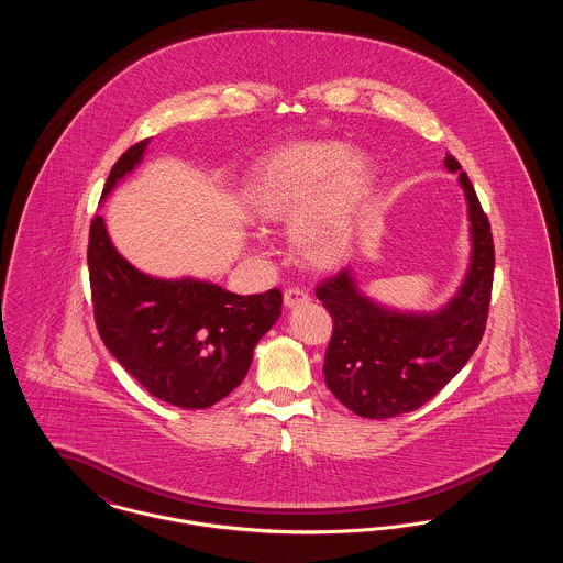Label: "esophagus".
Listing matches in <instances>:
<instances>
[{
	"instance_id": "34e87169",
	"label": "esophagus",
	"mask_w": 563,
	"mask_h": 563,
	"mask_svg": "<svg viewBox=\"0 0 563 563\" xmlns=\"http://www.w3.org/2000/svg\"><path fill=\"white\" fill-rule=\"evenodd\" d=\"M283 299H285V306H287V308H295V306L308 303V301H310V295L306 294L303 289L291 287V289H287V291H285Z\"/></svg>"
}]
</instances>
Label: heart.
Listing matches in <instances>:
<instances>
[{"label": "heart", "instance_id": "heart-1", "mask_svg": "<svg viewBox=\"0 0 563 563\" xmlns=\"http://www.w3.org/2000/svg\"><path fill=\"white\" fill-rule=\"evenodd\" d=\"M372 184L369 156L346 143H294L255 168L244 189V207L257 223L291 221L297 260L310 268H333L349 255Z\"/></svg>", "mask_w": 563, "mask_h": 563}]
</instances>
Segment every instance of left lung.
Instances as JSON below:
<instances>
[{
	"label": "left lung",
	"instance_id": "obj_1",
	"mask_svg": "<svg viewBox=\"0 0 563 563\" xmlns=\"http://www.w3.org/2000/svg\"><path fill=\"white\" fill-rule=\"evenodd\" d=\"M450 173L460 170L445 156ZM471 221V266L457 294L437 312H397L356 289L350 269L322 280L317 297L333 319L324 354L329 390L361 418L384 420L429 402L482 342L494 283V241L487 214L462 170Z\"/></svg>",
	"mask_w": 563,
	"mask_h": 563
}]
</instances>
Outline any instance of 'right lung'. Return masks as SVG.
<instances>
[{
	"mask_svg": "<svg viewBox=\"0 0 563 563\" xmlns=\"http://www.w3.org/2000/svg\"><path fill=\"white\" fill-rule=\"evenodd\" d=\"M150 139L113 164L101 198L141 162ZM88 274L99 335L115 361L156 399L205 409L228 397L249 372L253 350L278 321L283 294L236 295L213 283L164 280L131 266L97 214Z\"/></svg>",
	"mask_w": 563,
	"mask_h": 563,
	"instance_id": "1",
	"label": "right lung"
}]
</instances>
